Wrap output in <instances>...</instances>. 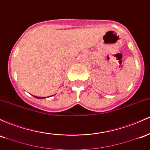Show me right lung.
<instances>
[{"label":"right lung","instance_id":"1","mask_svg":"<svg viewBox=\"0 0 150 150\" xmlns=\"http://www.w3.org/2000/svg\"><path fill=\"white\" fill-rule=\"evenodd\" d=\"M34 97H35L36 98H38V99H41V98H45V97H42V98H41V97H38V96H34ZM46 98V97H45Z\"/></svg>","mask_w":150,"mask_h":150}]
</instances>
